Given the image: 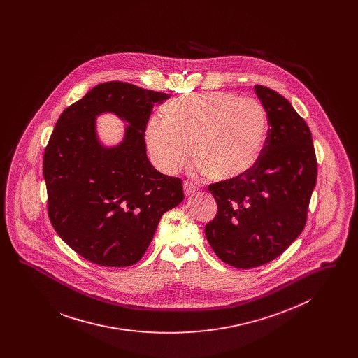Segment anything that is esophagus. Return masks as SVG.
I'll return each mask as SVG.
<instances>
[{
	"mask_svg": "<svg viewBox=\"0 0 358 358\" xmlns=\"http://www.w3.org/2000/svg\"><path fill=\"white\" fill-rule=\"evenodd\" d=\"M196 189H197V187H194L192 182H189V181H185V182H184V192H185V196H190V194H193V193L196 192Z\"/></svg>",
	"mask_w": 358,
	"mask_h": 358,
	"instance_id": "34e87169",
	"label": "esophagus"
}]
</instances>
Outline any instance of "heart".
Instances as JSON below:
<instances>
[{
    "label": "heart",
    "mask_w": 358,
    "mask_h": 358,
    "mask_svg": "<svg viewBox=\"0 0 358 358\" xmlns=\"http://www.w3.org/2000/svg\"><path fill=\"white\" fill-rule=\"evenodd\" d=\"M162 117L149 123L146 142L165 173L185 165L190 149L199 173L217 181L238 180L255 168L267 143L264 107L229 92L177 96L164 106Z\"/></svg>",
    "instance_id": "obj_1"
}]
</instances>
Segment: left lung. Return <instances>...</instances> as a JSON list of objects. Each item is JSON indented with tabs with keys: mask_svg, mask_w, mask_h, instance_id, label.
Masks as SVG:
<instances>
[{
	"mask_svg": "<svg viewBox=\"0 0 358 358\" xmlns=\"http://www.w3.org/2000/svg\"><path fill=\"white\" fill-rule=\"evenodd\" d=\"M255 91L270 123L264 152L244 177L208 185L217 213L205 236L224 263L243 270L276 259L301 235L318 168L305 120L279 92Z\"/></svg>",
	"mask_w": 358,
	"mask_h": 358,
	"instance_id": "1",
	"label": "left lung"
}]
</instances>
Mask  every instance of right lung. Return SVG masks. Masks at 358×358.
<instances>
[{"mask_svg": "<svg viewBox=\"0 0 358 358\" xmlns=\"http://www.w3.org/2000/svg\"><path fill=\"white\" fill-rule=\"evenodd\" d=\"M171 94L124 82L95 85L67 107L43 158L52 227L69 247L104 267L136 264L162 215L184 200L182 180L154 169L145 130L154 104ZM111 110L131 126L117 148H102L94 115Z\"/></svg>", "mask_w": 358, "mask_h": 358, "instance_id": "right-lung-1", "label": "right lung"}]
</instances>
